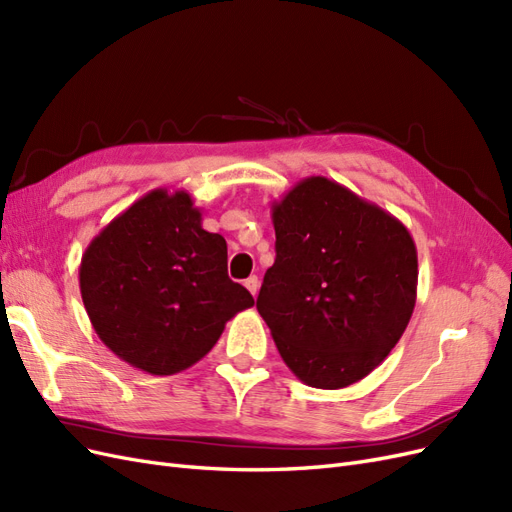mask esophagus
Masks as SVG:
<instances>
[{
  "label": "esophagus",
  "mask_w": 512,
  "mask_h": 512,
  "mask_svg": "<svg viewBox=\"0 0 512 512\" xmlns=\"http://www.w3.org/2000/svg\"><path fill=\"white\" fill-rule=\"evenodd\" d=\"M243 286H245L247 290H250V292L254 294V297H256V292H258V286H260V282H258V277H256V275H252V277H247V280L243 282Z\"/></svg>",
  "instance_id": "obj_1"
}]
</instances>
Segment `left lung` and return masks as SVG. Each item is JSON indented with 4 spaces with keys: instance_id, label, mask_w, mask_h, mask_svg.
<instances>
[{
    "instance_id": "obj_1",
    "label": "left lung",
    "mask_w": 512,
    "mask_h": 512,
    "mask_svg": "<svg viewBox=\"0 0 512 512\" xmlns=\"http://www.w3.org/2000/svg\"><path fill=\"white\" fill-rule=\"evenodd\" d=\"M271 209L277 256L258 314L294 376L344 389L404 335L416 303V245L395 215L327 177L299 181Z\"/></svg>"
}]
</instances>
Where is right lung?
Masks as SVG:
<instances>
[{"mask_svg":"<svg viewBox=\"0 0 512 512\" xmlns=\"http://www.w3.org/2000/svg\"><path fill=\"white\" fill-rule=\"evenodd\" d=\"M222 235L185 190H151L106 224L81 258V297L98 337L153 376L198 363L254 299L226 271Z\"/></svg>","mask_w":512,"mask_h":512,"instance_id":"1","label":"right lung"}]
</instances>
